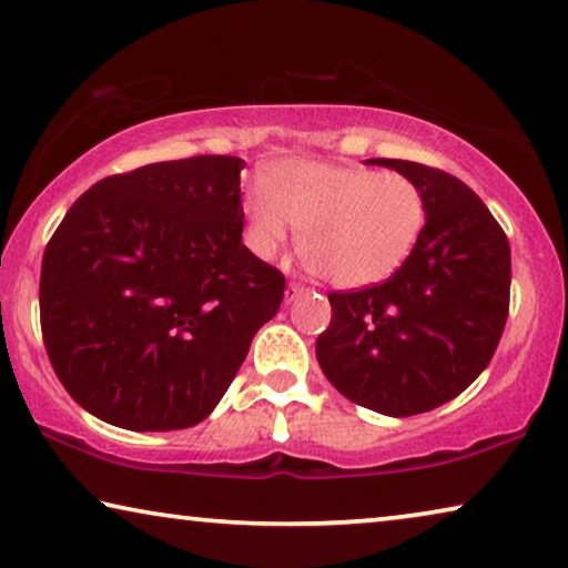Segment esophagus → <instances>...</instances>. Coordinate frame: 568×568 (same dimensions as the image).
Returning <instances> with one entry per match:
<instances>
[{
  "instance_id": "esophagus-1",
  "label": "esophagus",
  "mask_w": 568,
  "mask_h": 568,
  "mask_svg": "<svg viewBox=\"0 0 568 568\" xmlns=\"http://www.w3.org/2000/svg\"><path fill=\"white\" fill-rule=\"evenodd\" d=\"M305 291V287L301 285V283H287V287H285V301H293L295 295H301Z\"/></svg>"
}]
</instances>
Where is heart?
Segmentation results:
<instances>
[{"instance_id":"b5f03b06","label":"heart","mask_w":568,"mask_h":568,"mask_svg":"<svg viewBox=\"0 0 568 568\" xmlns=\"http://www.w3.org/2000/svg\"><path fill=\"white\" fill-rule=\"evenodd\" d=\"M242 210L257 257H273L301 227L305 263L341 287L397 273L427 222L425 194L409 176L318 161H287L252 189Z\"/></svg>"}]
</instances>
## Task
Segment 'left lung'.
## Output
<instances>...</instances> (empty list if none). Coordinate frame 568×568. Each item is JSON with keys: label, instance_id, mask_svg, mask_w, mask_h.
I'll return each mask as SVG.
<instances>
[{"label": "left lung", "instance_id": "1", "mask_svg": "<svg viewBox=\"0 0 568 568\" xmlns=\"http://www.w3.org/2000/svg\"><path fill=\"white\" fill-rule=\"evenodd\" d=\"M417 182L425 230L384 283L333 291L316 341L326 379L354 404L412 417L465 392L490 364L510 305V245L478 194L443 169L368 159Z\"/></svg>", "mask_w": 568, "mask_h": 568}]
</instances>
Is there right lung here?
Wrapping results in <instances>:
<instances>
[{
    "label": "right lung",
    "instance_id": "add662e5",
    "mask_svg": "<svg viewBox=\"0 0 568 568\" xmlns=\"http://www.w3.org/2000/svg\"><path fill=\"white\" fill-rule=\"evenodd\" d=\"M237 156L159 161L80 194L42 255L40 326L70 397L108 425L210 414L285 275L242 245Z\"/></svg>",
    "mask_w": 568,
    "mask_h": 568
}]
</instances>
